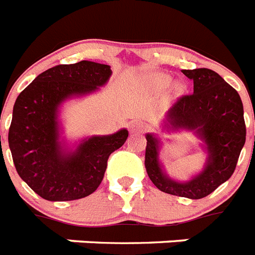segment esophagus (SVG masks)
I'll return each instance as SVG.
<instances>
[{"mask_svg": "<svg viewBox=\"0 0 255 255\" xmlns=\"http://www.w3.org/2000/svg\"><path fill=\"white\" fill-rule=\"evenodd\" d=\"M130 131L134 134H142L146 131V125L140 121H134L130 125Z\"/></svg>", "mask_w": 255, "mask_h": 255, "instance_id": "1", "label": "esophagus"}]
</instances>
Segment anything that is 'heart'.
<instances>
[{
    "instance_id": "b5f03b06",
    "label": "heart",
    "mask_w": 255,
    "mask_h": 255,
    "mask_svg": "<svg viewBox=\"0 0 255 255\" xmlns=\"http://www.w3.org/2000/svg\"><path fill=\"white\" fill-rule=\"evenodd\" d=\"M158 83H159L160 85H163V87H164V85H167L168 83H170V77H168V76H159V77H158Z\"/></svg>"
}]
</instances>
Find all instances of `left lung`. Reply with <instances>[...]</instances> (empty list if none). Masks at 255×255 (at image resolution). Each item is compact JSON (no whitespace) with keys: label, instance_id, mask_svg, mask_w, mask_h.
<instances>
[{"label":"left lung","instance_id":"left-lung-1","mask_svg":"<svg viewBox=\"0 0 255 255\" xmlns=\"http://www.w3.org/2000/svg\"><path fill=\"white\" fill-rule=\"evenodd\" d=\"M193 80V93L183 96L167 112L163 130L193 131L203 140L207 152L204 168L197 175L179 182L170 178L159 159L162 140L146 134L144 166L156 188L175 196L203 199L233 175L246 139L244 105L237 91L219 73L208 68L183 70Z\"/></svg>","mask_w":255,"mask_h":255}]
</instances>
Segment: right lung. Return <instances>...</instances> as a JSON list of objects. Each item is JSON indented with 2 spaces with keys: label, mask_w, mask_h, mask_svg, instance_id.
Masks as SVG:
<instances>
[{
  "label": "right lung",
  "mask_w": 255,
  "mask_h": 255,
  "mask_svg": "<svg viewBox=\"0 0 255 255\" xmlns=\"http://www.w3.org/2000/svg\"><path fill=\"white\" fill-rule=\"evenodd\" d=\"M111 76L107 64H60L36 76L15 100L10 151L18 175L40 197L70 201L93 193L103 182L109 155L128 139L126 129L83 138L73 147L62 138L63 103L99 91Z\"/></svg>",
  "instance_id": "1"
}]
</instances>
